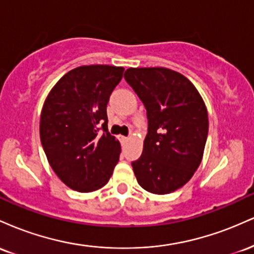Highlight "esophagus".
<instances>
[{"mask_svg":"<svg viewBox=\"0 0 254 254\" xmlns=\"http://www.w3.org/2000/svg\"><path fill=\"white\" fill-rule=\"evenodd\" d=\"M127 139H129V138H127V137H125V136H121V141H122V143H127Z\"/></svg>","mask_w":254,"mask_h":254,"instance_id":"obj_1","label":"esophagus"}]
</instances>
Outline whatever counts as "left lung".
<instances>
[{
  "mask_svg": "<svg viewBox=\"0 0 254 254\" xmlns=\"http://www.w3.org/2000/svg\"><path fill=\"white\" fill-rule=\"evenodd\" d=\"M147 110L143 151L133 161L145 191L167 194L183 188L199 167L208 136V111L193 83L172 69L129 68L124 72Z\"/></svg>",
  "mask_w": 254,
  "mask_h": 254,
  "instance_id": "1",
  "label": "left lung"
}]
</instances>
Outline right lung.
Returning a JSON list of instances; mask_svg holds the SVG:
<instances>
[{"instance_id": "obj_1", "label": "right lung", "mask_w": 254, "mask_h": 254, "mask_svg": "<svg viewBox=\"0 0 254 254\" xmlns=\"http://www.w3.org/2000/svg\"><path fill=\"white\" fill-rule=\"evenodd\" d=\"M123 71V66L104 64L77 66L44 101L40 141L51 168L71 190H99L117 165L121 143L107 130L106 106ZM100 125L103 135L97 132Z\"/></svg>"}]
</instances>
